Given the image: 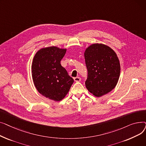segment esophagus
I'll return each mask as SVG.
<instances>
[{
	"mask_svg": "<svg viewBox=\"0 0 146 146\" xmlns=\"http://www.w3.org/2000/svg\"><path fill=\"white\" fill-rule=\"evenodd\" d=\"M74 80L75 82H80L81 80V78L80 77H76L74 78Z\"/></svg>",
	"mask_w": 146,
	"mask_h": 146,
	"instance_id": "esophagus-1",
	"label": "esophagus"
}]
</instances>
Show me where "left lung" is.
I'll list each match as a JSON object with an SVG mask.
<instances>
[{
  "instance_id": "left-lung-1",
  "label": "left lung",
  "mask_w": 146,
  "mask_h": 146,
  "mask_svg": "<svg viewBox=\"0 0 146 146\" xmlns=\"http://www.w3.org/2000/svg\"><path fill=\"white\" fill-rule=\"evenodd\" d=\"M88 70L86 87L97 97L111 92L118 83L120 75V64L115 51L102 44H94L85 52Z\"/></svg>"
}]
</instances>
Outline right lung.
<instances>
[{
    "label": "right lung",
    "instance_id": "add662e5",
    "mask_svg": "<svg viewBox=\"0 0 146 146\" xmlns=\"http://www.w3.org/2000/svg\"><path fill=\"white\" fill-rule=\"evenodd\" d=\"M66 49L49 47L40 49L34 57L32 76L34 85L42 95L54 101L66 96L74 80L61 66Z\"/></svg>",
    "mask_w": 146,
    "mask_h": 146
}]
</instances>
